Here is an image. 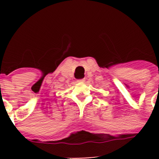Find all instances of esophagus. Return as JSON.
Listing matches in <instances>:
<instances>
[{"mask_svg":"<svg viewBox=\"0 0 159 159\" xmlns=\"http://www.w3.org/2000/svg\"><path fill=\"white\" fill-rule=\"evenodd\" d=\"M77 82H78V83H83V82H84V80H77Z\"/></svg>","mask_w":159,"mask_h":159,"instance_id":"34e87169","label":"esophagus"}]
</instances>
